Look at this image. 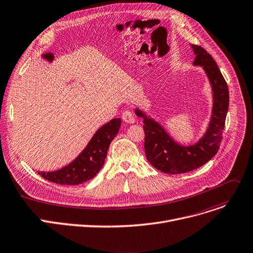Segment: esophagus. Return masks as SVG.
<instances>
[{"label": "esophagus", "instance_id": "esophagus-1", "mask_svg": "<svg viewBox=\"0 0 253 253\" xmlns=\"http://www.w3.org/2000/svg\"><path fill=\"white\" fill-rule=\"evenodd\" d=\"M122 119L125 123L127 124H133L135 123V117H134V114L131 111H125L122 114Z\"/></svg>", "mask_w": 253, "mask_h": 253}]
</instances>
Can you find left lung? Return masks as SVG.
Wrapping results in <instances>:
<instances>
[{
    "mask_svg": "<svg viewBox=\"0 0 253 253\" xmlns=\"http://www.w3.org/2000/svg\"><path fill=\"white\" fill-rule=\"evenodd\" d=\"M191 47L195 55L193 65L203 67L212 93L211 115L204 135L195 143L181 144L154 118L139 108L135 109L136 116L143 119L146 159L166 174L187 173L211 160L220 148L228 113L229 89L216 63L204 47L196 44H191Z\"/></svg>",
    "mask_w": 253,
    "mask_h": 253,
    "instance_id": "left-lung-1",
    "label": "left lung"
}]
</instances>
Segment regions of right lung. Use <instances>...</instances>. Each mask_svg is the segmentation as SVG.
<instances>
[{"label":"right lung","mask_w":253,"mask_h":253,"mask_svg":"<svg viewBox=\"0 0 253 253\" xmlns=\"http://www.w3.org/2000/svg\"><path fill=\"white\" fill-rule=\"evenodd\" d=\"M120 126V118L112 119L96 130L85 148L70 164L53 172L39 171V175L60 185H79L92 179L103 168L109 146Z\"/></svg>","instance_id":"obj_1"}]
</instances>
